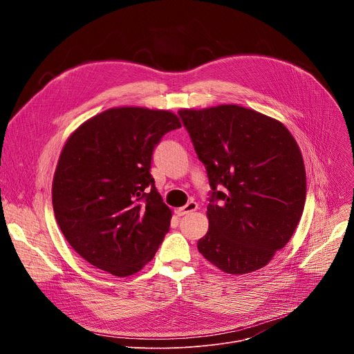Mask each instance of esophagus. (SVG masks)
I'll return each mask as SVG.
<instances>
[{
    "label": "esophagus",
    "mask_w": 354,
    "mask_h": 354,
    "mask_svg": "<svg viewBox=\"0 0 354 354\" xmlns=\"http://www.w3.org/2000/svg\"><path fill=\"white\" fill-rule=\"evenodd\" d=\"M197 207H198V206H197L196 201H189V203H187L186 206H183V207H180V209L176 210V214H178V216H186V214H189V213H192V212H196Z\"/></svg>",
    "instance_id": "1"
}]
</instances>
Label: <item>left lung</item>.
<instances>
[{
    "label": "left lung",
    "instance_id": "1",
    "mask_svg": "<svg viewBox=\"0 0 354 354\" xmlns=\"http://www.w3.org/2000/svg\"><path fill=\"white\" fill-rule=\"evenodd\" d=\"M178 113L212 186L198 252L230 274L262 269L304 212L307 178L297 141L281 122L238 105Z\"/></svg>",
    "mask_w": 354,
    "mask_h": 354
}]
</instances>
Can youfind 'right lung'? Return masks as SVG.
I'll use <instances>...</instances> for the list:
<instances>
[{"label": "right lung", "mask_w": 354, "mask_h": 354, "mask_svg": "<svg viewBox=\"0 0 354 354\" xmlns=\"http://www.w3.org/2000/svg\"><path fill=\"white\" fill-rule=\"evenodd\" d=\"M169 111L112 108L67 140L53 178L57 224L80 257L118 277L141 270L169 230L172 212L149 174L153 151L179 129Z\"/></svg>", "instance_id": "obj_1"}]
</instances>
